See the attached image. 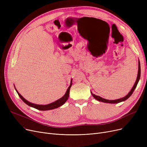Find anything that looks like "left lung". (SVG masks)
Listing matches in <instances>:
<instances>
[{
  "mask_svg": "<svg viewBox=\"0 0 147 147\" xmlns=\"http://www.w3.org/2000/svg\"><path fill=\"white\" fill-rule=\"evenodd\" d=\"M140 76H141V65H140V61H139V64H138V76H137V79H136V82L134 84V86H133L132 89H131V90L130 91L129 93L125 97H123L122 98H120V99H115V100H108V99H104L101 97H100L99 96H97L94 94H92V92H90V93L92 94V95L93 96L96 100H98V101H101V102H105V103H111V104H115V103H119V102H120L121 101H125V100H126L127 99H128L131 95H132V94H133V92L134 91V90L135 89L137 84H138V83L139 82V80H140Z\"/></svg>",
  "mask_w": 147,
  "mask_h": 147,
  "instance_id": "8db88e82",
  "label": "left lung"
}]
</instances>
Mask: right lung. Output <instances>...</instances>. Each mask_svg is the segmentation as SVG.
Here are the masks:
<instances>
[{
	"label": "right lung",
	"mask_w": 147,
	"mask_h": 147,
	"mask_svg": "<svg viewBox=\"0 0 147 147\" xmlns=\"http://www.w3.org/2000/svg\"><path fill=\"white\" fill-rule=\"evenodd\" d=\"M72 85V80L71 81V83H70V85H69V86L68 87V88L67 89V92L60 99H58L57 101L53 102L52 103H51L49 104H48V105H37V104H33V103H31L28 101H27L26 99H25L24 98H23L19 93L18 92L17 90V89H15V90H16L17 92L18 93L19 96L20 97V98L23 101H24V102H25L27 105H29L30 107H33L34 108V109H36L38 110H42V111H45V110H52V109H57V108L63 105L67 101V99L69 97V89H70V88Z\"/></svg>",
	"instance_id": "right-lung-1"
}]
</instances>
